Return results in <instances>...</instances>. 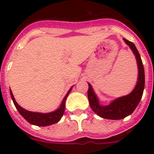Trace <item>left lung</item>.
<instances>
[{"label": "left lung", "mask_w": 154, "mask_h": 154, "mask_svg": "<svg viewBox=\"0 0 154 154\" xmlns=\"http://www.w3.org/2000/svg\"><path fill=\"white\" fill-rule=\"evenodd\" d=\"M123 41L130 47L133 55H135L137 60L138 77H137V84L133 90L126 96L116 98L110 102L109 105L103 106L100 104L99 98L94 91L93 88L91 84L88 82L89 84L88 99L91 109L95 113L103 119L117 120L130 116L137 107L143 93L144 85H145V75H144L143 65L140 53L133 42L125 38H123Z\"/></svg>", "instance_id": "left-lung-1"}]
</instances>
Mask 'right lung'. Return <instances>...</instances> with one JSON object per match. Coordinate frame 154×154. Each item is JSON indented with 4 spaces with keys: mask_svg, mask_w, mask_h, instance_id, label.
<instances>
[{
    "mask_svg": "<svg viewBox=\"0 0 154 154\" xmlns=\"http://www.w3.org/2000/svg\"><path fill=\"white\" fill-rule=\"evenodd\" d=\"M73 86H74V85H72V86L71 87L70 89L68 91L67 94L65 95L63 100H62V103H61L60 107L57 109L56 110H55V111H53V112H47V113H42V112H31V111H28V110L22 108V107H21V106H19V105L17 104V102H16L11 90H10V93L12 100H13V103L14 104V106H15L16 109H17L19 113L21 114L23 117L28 121V123H31V124L32 125H35V126H47L58 123V121H60V119H62V116H63L64 114V112H65V101H66V99H67L68 96H69V94L70 93L71 90H72Z\"/></svg>",
    "mask_w": 154,
    "mask_h": 154,
    "instance_id": "right-lung-1",
    "label": "right lung"
}]
</instances>
